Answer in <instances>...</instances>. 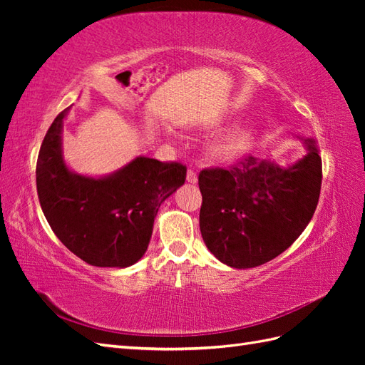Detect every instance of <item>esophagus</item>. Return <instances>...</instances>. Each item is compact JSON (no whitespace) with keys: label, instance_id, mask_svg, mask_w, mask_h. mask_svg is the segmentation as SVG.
Returning a JSON list of instances; mask_svg holds the SVG:
<instances>
[{"label":"esophagus","instance_id":"1","mask_svg":"<svg viewBox=\"0 0 365 365\" xmlns=\"http://www.w3.org/2000/svg\"><path fill=\"white\" fill-rule=\"evenodd\" d=\"M185 180H187V182H190V184H196L197 182V175L192 170V169H189L187 170V176H185Z\"/></svg>","mask_w":365,"mask_h":365}]
</instances>
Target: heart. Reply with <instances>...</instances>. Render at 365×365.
<instances>
[{
  "label": "heart",
  "mask_w": 365,
  "mask_h": 365,
  "mask_svg": "<svg viewBox=\"0 0 365 365\" xmlns=\"http://www.w3.org/2000/svg\"><path fill=\"white\" fill-rule=\"evenodd\" d=\"M254 143H256V130L252 126H236L213 143L212 153L220 161H233L245 155Z\"/></svg>",
  "instance_id": "b5f03b06"
}]
</instances>
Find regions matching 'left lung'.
Listing matches in <instances>:
<instances>
[{"label":"left lung","instance_id":"8db88e82","mask_svg":"<svg viewBox=\"0 0 365 365\" xmlns=\"http://www.w3.org/2000/svg\"><path fill=\"white\" fill-rule=\"evenodd\" d=\"M297 138L306 155L286 165L247 157L231 169L200 173L201 235L228 267L248 269L272 260L311 222L322 189V157L314 140Z\"/></svg>","mask_w":365,"mask_h":365}]
</instances>
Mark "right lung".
<instances>
[{
	"label": "right lung",
	"instance_id": "add662e5",
	"mask_svg": "<svg viewBox=\"0 0 365 365\" xmlns=\"http://www.w3.org/2000/svg\"><path fill=\"white\" fill-rule=\"evenodd\" d=\"M70 108L54 118L38 155L42 212L62 244L88 264L128 268L145 256L158 208L184 184L187 169L138 155L109 175L71 170L62 149Z\"/></svg>",
	"mask_w": 365,
	"mask_h": 365
}]
</instances>
